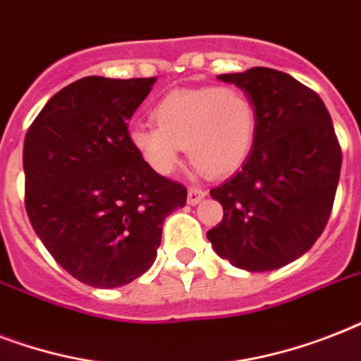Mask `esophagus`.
I'll list each match as a JSON object with an SVG mask.
<instances>
[{
	"label": "esophagus",
	"instance_id": "1",
	"mask_svg": "<svg viewBox=\"0 0 361 361\" xmlns=\"http://www.w3.org/2000/svg\"><path fill=\"white\" fill-rule=\"evenodd\" d=\"M204 197H206V191L198 189V187H191V189L187 191V202L191 204V206H195V204L200 202Z\"/></svg>",
	"mask_w": 361,
	"mask_h": 361
}]
</instances>
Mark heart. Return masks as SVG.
<instances>
[{
  "label": "heart",
  "instance_id": "obj_1",
  "mask_svg": "<svg viewBox=\"0 0 361 361\" xmlns=\"http://www.w3.org/2000/svg\"><path fill=\"white\" fill-rule=\"evenodd\" d=\"M152 118L157 127H130L129 142L161 176L178 169L183 147L208 176H231L245 163L257 138L255 101L234 86L170 92L155 104Z\"/></svg>",
  "mask_w": 361,
  "mask_h": 361
}]
</instances>
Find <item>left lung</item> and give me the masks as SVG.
<instances>
[{
	"instance_id": "8db88e82",
	"label": "left lung",
	"mask_w": 361,
	"mask_h": 361,
	"mask_svg": "<svg viewBox=\"0 0 361 361\" xmlns=\"http://www.w3.org/2000/svg\"><path fill=\"white\" fill-rule=\"evenodd\" d=\"M217 78L251 95L258 127L241 170L209 191L223 219L206 236L236 268H283L313 247L330 219L343 163L331 118L313 90L281 71Z\"/></svg>"
}]
</instances>
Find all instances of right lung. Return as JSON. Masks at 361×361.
<instances>
[{
    "label": "right lung",
    "instance_id": "obj_1",
    "mask_svg": "<svg viewBox=\"0 0 361 361\" xmlns=\"http://www.w3.org/2000/svg\"><path fill=\"white\" fill-rule=\"evenodd\" d=\"M157 78L86 76L54 95L25 133V212L75 279L116 288L146 274L163 221L187 189L147 166L127 121Z\"/></svg>",
    "mask_w": 361,
    "mask_h": 361
}]
</instances>
